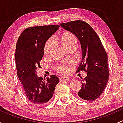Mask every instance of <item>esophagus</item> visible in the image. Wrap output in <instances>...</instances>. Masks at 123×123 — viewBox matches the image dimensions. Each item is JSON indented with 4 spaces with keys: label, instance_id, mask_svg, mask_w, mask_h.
Masks as SVG:
<instances>
[{
    "label": "esophagus",
    "instance_id": "34e87169",
    "mask_svg": "<svg viewBox=\"0 0 123 123\" xmlns=\"http://www.w3.org/2000/svg\"><path fill=\"white\" fill-rule=\"evenodd\" d=\"M69 80V78L67 77H61L59 78V80L60 81H68Z\"/></svg>",
    "mask_w": 123,
    "mask_h": 123
}]
</instances>
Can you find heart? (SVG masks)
Masks as SVG:
<instances>
[{"label": "heart", "instance_id": "heart-1", "mask_svg": "<svg viewBox=\"0 0 123 123\" xmlns=\"http://www.w3.org/2000/svg\"><path fill=\"white\" fill-rule=\"evenodd\" d=\"M59 40L61 43L62 45L66 49L73 46H76L77 43V38L76 36L70 32H65L62 33L59 36ZM54 44V39L50 38L45 43L43 49V54L44 55H48L50 52L51 48H52ZM69 70V67L66 64H61L58 67V72L62 74H66L68 73Z\"/></svg>", "mask_w": 123, "mask_h": 123}]
</instances>
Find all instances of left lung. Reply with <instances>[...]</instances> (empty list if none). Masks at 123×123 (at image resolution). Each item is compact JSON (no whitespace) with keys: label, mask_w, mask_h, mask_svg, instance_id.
Segmentation results:
<instances>
[{"label":"left lung","mask_w":123,"mask_h":123,"mask_svg":"<svg viewBox=\"0 0 123 123\" xmlns=\"http://www.w3.org/2000/svg\"><path fill=\"white\" fill-rule=\"evenodd\" d=\"M60 25L74 34L81 44L82 61L77 71H85L87 76L84 80H80L84 82L78 95L86 100L96 99L104 92L109 77L108 56L100 38L83 21H74Z\"/></svg>","instance_id":"1"}]
</instances>
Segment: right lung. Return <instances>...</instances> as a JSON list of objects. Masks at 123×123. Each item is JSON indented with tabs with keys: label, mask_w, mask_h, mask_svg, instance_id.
<instances>
[{
	"label": "right lung",
	"mask_w": 123,
	"mask_h": 123,
	"mask_svg": "<svg viewBox=\"0 0 123 123\" xmlns=\"http://www.w3.org/2000/svg\"><path fill=\"white\" fill-rule=\"evenodd\" d=\"M59 28V25H56L30 27L24 30L18 38L15 50L17 75L27 99L33 105L48 102L59 82L55 75L43 80L36 71L37 68L40 67L46 42Z\"/></svg>",
	"instance_id": "1"
}]
</instances>
